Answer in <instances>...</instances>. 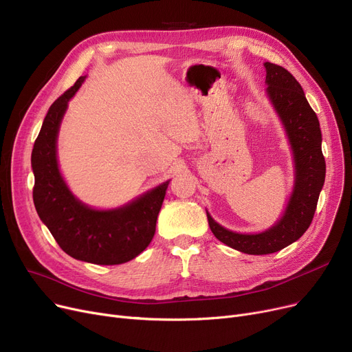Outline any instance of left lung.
<instances>
[{"instance_id": "8db88e82", "label": "left lung", "mask_w": 352, "mask_h": 352, "mask_svg": "<svg viewBox=\"0 0 352 352\" xmlns=\"http://www.w3.org/2000/svg\"><path fill=\"white\" fill-rule=\"evenodd\" d=\"M266 93L285 126L295 160V186L280 221L262 233L245 235L225 229L208 214L213 235L225 245L249 255L274 254L294 243L309 228L325 182L321 129L296 78L280 65L265 63Z\"/></svg>"}]
</instances>
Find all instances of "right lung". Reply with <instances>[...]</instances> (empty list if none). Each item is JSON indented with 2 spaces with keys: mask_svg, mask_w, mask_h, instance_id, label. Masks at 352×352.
Returning <instances> with one entry per match:
<instances>
[{
  "mask_svg": "<svg viewBox=\"0 0 352 352\" xmlns=\"http://www.w3.org/2000/svg\"><path fill=\"white\" fill-rule=\"evenodd\" d=\"M82 81L80 77L48 109L31 153L32 199L40 219L67 255L96 265H119L152 242L169 182L113 210L91 209L73 196L58 170L57 135L69 100Z\"/></svg>",
  "mask_w": 352,
  "mask_h": 352,
  "instance_id": "obj_1",
  "label": "right lung"
}]
</instances>
